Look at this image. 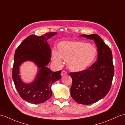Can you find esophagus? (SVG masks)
<instances>
[{
	"mask_svg": "<svg viewBox=\"0 0 125 125\" xmlns=\"http://www.w3.org/2000/svg\"><path fill=\"white\" fill-rule=\"evenodd\" d=\"M67 74V72H66L65 71L63 70L62 71L61 73V76H65V75Z\"/></svg>",
	"mask_w": 125,
	"mask_h": 125,
	"instance_id": "34e87169",
	"label": "esophagus"
}]
</instances>
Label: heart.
<instances>
[{"mask_svg":"<svg viewBox=\"0 0 125 125\" xmlns=\"http://www.w3.org/2000/svg\"><path fill=\"white\" fill-rule=\"evenodd\" d=\"M96 48L82 41H63L57 45V52L53 50L52 58L57 65L62 64V59L66 60V65L74 72L85 71L96 60Z\"/></svg>","mask_w":125,"mask_h":125,"instance_id":"1","label":"heart"}]
</instances>
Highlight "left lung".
Returning <instances> with one entry per match:
<instances>
[{"label": "left lung", "mask_w": 125, "mask_h": 125, "mask_svg": "<svg viewBox=\"0 0 125 125\" xmlns=\"http://www.w3.org/2000/svg\"><path fill=\"white\" fill-rule=\"evenodd\" d=\"M81 37L93 40L97 48V59L85 71L71 72V95L76 102L88 105L97 102L108 93L114 76L111 50L96 34Z\"/></svg>", "instance_id": "8db88e82"}]
</instances>
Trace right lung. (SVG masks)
Instances as JSON below:
<instances>
[{
  "instance_id": "add662e5",
  "label": "right lung",
  "mask_w": 125,
  "mask_h": 125,
  "mask_svg": "<svg viewBox=\"0 0 125 125\" xmlns=\"http://www.w3.org/2000/svg\"><path fill=\"white\" fill-rule=\"evenodd\" d=\"M57 33L30 35L16 49L12 78L20 96L29 103L39 104L47 101L52 96V85L61 78V71L53 72L47 67L51 57V49L47 40ZM27 61L34 62L39 69L36 78L29 83L23 82L19 74V66Z\"/></svg>"
}]
</instances>
